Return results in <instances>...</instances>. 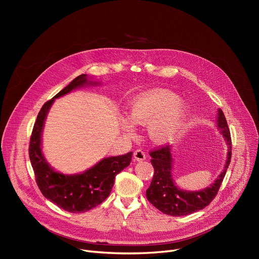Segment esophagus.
Wrapping results in <instances>:
<instances>
[{"instance_id":"esophagus-1","label":"esophagus","mask_w":259,"mask_h":259,"mask_svg":"<svg viewBox=\"0 0 259 259\" xmlns=\"http://www.w3.org/2000/svg\"><path fill=\"white\" fill-rule=\"evenodd\" d=\"M133 157H134V159H135V160L141 161V160L146 159V153H145L143 150H141V149H138V150H135V151H134V153H133Z\"/></svg>"}]
</instances>
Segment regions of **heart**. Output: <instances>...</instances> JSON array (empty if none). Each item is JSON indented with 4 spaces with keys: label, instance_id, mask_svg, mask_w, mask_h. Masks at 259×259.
<instances>
[{
    "label": "heart",
    "instance_id": "b5f03b06",
    "mask_svg": "<svg viewBox=\"0 0 259 259\" xmlns=\"http://www.w3.org/2000/svg\"><path fill=\"white\" fill-rule=\"evenodd\" d=\"M185 106L179 97L168 90H154L135 98L130 106L129 118L122 126L127 132L133 131L134 125L147 126L149 137L156 144L170 142L182 126Z\"/></svg>",
    "mask_w": 259,
    "mask_h": 259
}]
</instances>
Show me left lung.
I'll list each match as a JSON object with an SVG mask.
<instances>
[{
	"label": "left lung",
	"instance_id": "left-lung-1",
	"mask_svg": "<svg viewBox=\"0 0 259 259\" xmlns=\"http://www.w3.org/2000/svg\"><path fill=\"white\" fill-rule=\"evenodd\" d=\"M217 125L228 145L226 166L217 180L210 187L201 191H185L175 186L171 173L173 160L170 146L162 145L150 151L154 175L150 186L147 189L146 196L156 209L171 216L189 215L207 207L217 195L230 165L231 155H232L231 134L225 114L221 109L219 110Z\"/></svg>",
	"mask_w": 259,
	"mask_h": 259
}]
</instances>
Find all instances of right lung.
I'll return each instance as SVG.
<instances>
[{"label": "right lung", "mask_w": 259, "mask_h": 259, "mask_svg": "<svg viewBox=\"0 0 259 259\" xmlns=\"http://www.w3.org/2000/svg\"><path fill=\"white\" fill-rule=\"evenodd\" d=\"M87 84L97 85L98 83L88 81L86 74H80L43 105L34 122L29 144V158L40 192L58 207L71 213L87 212L102 203L110 194L116 174L130 165L132 157V152L106 157L85 172L74 175L54 171L44 158L40 149V137L52 103L62 95Z\"/></svg>", "instance_id": "right-lung-1"}]
</instances>
